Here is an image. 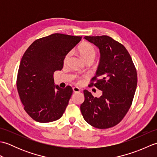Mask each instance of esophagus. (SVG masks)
Wrapping results in <instances>:
<instances>
[{"label":"esophagus","instance_id":"34e87169","mask_svg":"<svg viewBox=\"0 0 157 157\" xmlns=\"http://www.w3.org/2000/svg\"><path fill=\"white\" fill-rule=\"evenodd\" d=\"M73 92H74L75 93H78V92H81V90L79 89L78 87H73Z\"/></svg>","mask_w":157,"mask_h":157}]
</instances>
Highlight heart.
Returning <instances> with one entry per match:
<instances>
[{
  "label": "heart",
  "instance_id": "1",
  "mask_svg": "<svg viewBox=\"0 0 157 157\" xmlns=\"http://www.w3.org/2000/svg\"><path fill=\"white\" fill-rule=\"evenodd\" d=\"M78 52L80 55L81 57L85 61H93L94 59L96 56V49L91 44L88 42H84L80 46L78 47ZM71 55V52H69L67 53L65 56H64V59H63V62L65 63L67 61L69 57ZM78 82H81L82 79L81 78H78Z\"/></svg>",
  "mask_w": 157,
  "mask_h": 157
}]
</instances>
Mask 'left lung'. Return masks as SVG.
<instances>
[{"mask_svg": "<svg viewBox=\"0 0 157 157\" xmlns=\"http://www.w3.org/2000/svg\"><path fill=\"white\" fill-rule=\"evenodd\" d=\"M98 46L101 61L90 85L102 92L100 98L84 90L80 106L85 121L98 129L114 127L121 121L132 104L138 76L131 56L121 43L108 36H85Z\"/></svg>", "mask_w": 157, "mask_h": 157, "instance_id": "1", "label": "left lung"}]
</instances>
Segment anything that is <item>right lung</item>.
Here are the masks:
<instances>
[{
    "label": "right lung",
    "mask_w": 157,
    "mask_h": 157,
    "mask_svg": "<svg viewBox=\"0 0 157 157\" xmlns=\"http://www.w3.org/2000/svg\"><path fill=\"white\" fill-rule=\"evenodd\" d=\"M82 36L53 34L37 39L23 54L17 77V88L26 113L40 123L60 119L73 93L70 86L54 85V72L61 70L67 53Z\"/></svg>",
    "instance_id": "1"
}]
</instances>
